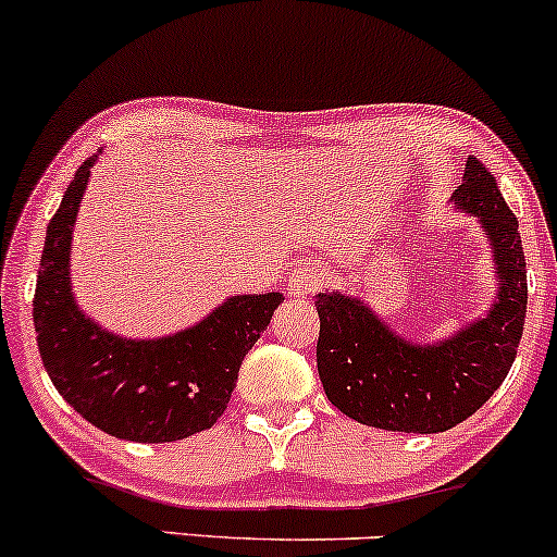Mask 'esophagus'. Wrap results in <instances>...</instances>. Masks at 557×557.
I'll list each match as a JSON object with an SVG mask.
<instances>
[{"label": "esophagus", "mask_w": 557, "mask_h": 557, "mask_svg": "<svg viewBox=\"0 0 557 557\" xmlns=\"http://www.w3.org/2000/svg\"><path fill=\"white\" fill-rule=\"evenodd\" d=\"M324 277L319 274V270L314 264H298L293 267L290 274H287V293H290L293 298H304V296H311V293H317L319 287H322Z\"/></svg>", "instance_id": "1"}]
</instances>
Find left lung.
Listing matches in <instances>:
<instances>
[{
  "label": "left lung",
  "mask_w": 557,
  "mask_h": 557,
  "mask_svg": "<svg viewBox=\"0 0 557 557\" xmlns=\"http://www.w3.org/2000/svg\"><path fill=\"white\" fill-rule=\"evenodd\" d=\"M456 203L479 216L495 248L500 293L482 322L440 345H411L361 300L319 293L317 369L332 406L387 432H445L476 413L513 367L527 317L519 220L487 164L469 157Z\"/></svg>",
  "instance_id": "obj_1"
}]
</instances>
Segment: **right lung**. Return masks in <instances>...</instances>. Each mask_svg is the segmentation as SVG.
I'll list each match as a JSON object with an SVG mask.
<instances>
[{"instance_id": "right-lung-1", "label": "right lung", "mask_w": 557, "mask_h": 557, "mask_svg": "<svg viewBox=\"0 0 557 557\" xmlns=\"http://www.w3.org/2000/svg\"><path fill=\"white\" fill-rule=\"evenodd\" d=\"M94 159H86L47 227L34 324L44 369L83 419L133 443H172L225 413L240 363L267 330L280 293L235 296L196 327L123 341L81 314L70 293V238Z\"/></svg>"}]
</instances>
